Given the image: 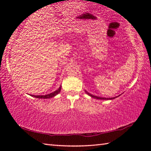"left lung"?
I'll list each match as a JSON object with an SVG mask.
<instances>
[{
    "mask_svg": "<svg viewBox=\"0 0 151 151\" xmlns=\"http://www.w3.org/2000/svg\"><path fill=\"white\" fill-rule=\"evenodd\" d=\"M85 92H86V93H87L88 95H89V96H90V97H93V98L97 99H101V100H112V99H115L116 97H119V96H120V95H119V96H117V97H111V98H105V97H97V96H95V95H91V94H90V93H88L87 91H86V90H85Z\"/></svg>",
    "mask_w": 151,
    "mask_h": 151,
    "instance_id": "8db88e82",
    "label": "left lung"
}]
</instances>
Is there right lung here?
<instances>
[{
	"instance_id": "1",
	"label": "right lung",
	"mask_w": 151,
	"mask_h": 151,
	"mask_svg": "<svg viewBox=\"0 0 151 151\" xmlns=\"http://www.w3.org/2000/svg\"><path fill=\"white\" fill-rule=\"evenodd\" d=\"M61 89H62V87H60L56 90L55 91H54L52 93H49L48 95H32L31 96L32 97H36L37 99H50V98H52L54 97V96H56V95H58L59 93L61 91Z\"/></svg>"
}]
</instances>
